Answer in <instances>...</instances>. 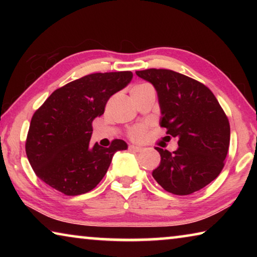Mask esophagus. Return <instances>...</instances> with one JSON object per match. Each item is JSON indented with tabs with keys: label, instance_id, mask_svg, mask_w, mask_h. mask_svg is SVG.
Segmentation results:
<instances>
[{
	"label": "esophagus",
	"instance_id": "esophagus-1",
	"mask_svg": "<svg viewBox=\"0 0 257 257\" xmlns=\"http://www.w3.org/2000/svg\"><path fill=\"white\" fill-rule=\"evenodd\" d=\"M129 150H130V151H134V152H142L144 149H143V147H141V146L130 145V146H129Z\"/></svg>",
	"mask_w": 257,
	"mask_h": 257
}]
</instances>
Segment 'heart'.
<instances>
[{"instance_id":"obj_1","label":"heart","mask_w":257,"mask_h":257,"mask_svg":"<svg viewBox=\"0 0 257 257\" xmlns=\"http://www.w3.org/2000/svg\"><path fill=\"white\" fill-rule=\"evenodd\" d=\"M146 86H149V85H146V84L138 85L136 87H134L133 89L143 88V87H146ZM129 136H130V138L134 139V141H143V139H144L145 136H146V127H145L144 124L136 125V127H134V128L130 129Z\"/></svg>"}]
</instances>
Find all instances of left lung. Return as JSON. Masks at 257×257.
<instances>
[{
  "mask_svg": "<svg viewBox=\"0 0 257 257\" xmlns=\"http://www.w3.org/2000/svg\"><path fill=\"white\" fill-rule=\"evenodd\" d=\"M158 93L161 127L178 139L175 152L156 147L161 162L152 172L164 190L189 195L204 188L222 171L230 143V124L210 89L167 69L136 71Z\"/></svg>",
  "mask_w": 257,
  "mask_h": 257,
  "instance_id": "obj_1",
  "label": "left lung"
}]
</instances>
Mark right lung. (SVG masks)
<instances>
[{
  "label": "right lung",
  "instance_id": "right-lung-1",
  "mask_svg": "<svg viewBox=\"0 0 257 257\" xmlns=\"http://www.w3.org/2000/svg\"><path fill=\"white\" fill-rule=\"evenodd\" d=\"M133 79L132 71L92 73L54 90L34 113L26 141L33 170L52 188L68 196L88 193L105 176L122 139L111 146H90L92 122L104 113L113 94Z\"/></svg>",
  "mask_w": 257,
  "mask_h": 257
}]
</instances>
